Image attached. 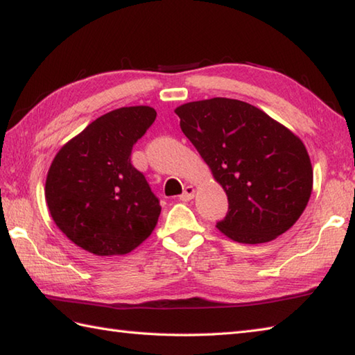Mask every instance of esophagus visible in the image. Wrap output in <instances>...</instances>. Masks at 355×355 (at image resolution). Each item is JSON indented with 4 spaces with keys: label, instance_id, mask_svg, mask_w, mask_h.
<instances>
[{
    "label": "esophagus",
    "instance_id": "esophagus-1",
    "mask_svg": "<svg viewBox=\"0 0 355 355\" xmlns=\"http://www.w3.org/2000/svg\"><path fill=\"white\" fill-rule=\"evenodd\" d=\"M195 198V189L191 187V185H187V187L184 189V193L181 195V201H190Z\"/></svg>",
    "mask_w": 355,
    "mask_h": 355
}]
</instances>
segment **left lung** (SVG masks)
I'll use <instances>...</instances> for the list:
<instances>
[{
	"label": "left lung",
	"instance_id": "obj_1",
	"mask_svg": "<svg viewBox=\"0 0 355 355\" xmlns=\"http://www.w3.org/2000/svg\"><path fill=\"white\" fill-rule=\"evenodd\" d=\"M174 112L226 191L227 215L216 223L226 237L266 243L300 220L313 187L312 164L300 137L239 99H202Z\"/></svg>",
	"mask_w": 355,
	"mask_h": 355
}]
</instances>
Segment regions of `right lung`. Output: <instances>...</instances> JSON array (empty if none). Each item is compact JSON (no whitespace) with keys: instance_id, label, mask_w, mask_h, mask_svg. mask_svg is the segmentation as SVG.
Returning <instances> with one entry per match:
<instances>
[{"instance_id":"1","label":"right lung","mask_w":355,"mask_h":355,"mask_svg":"<svg viewBox=\"0 0 355 355\" xmlns=\"http://www.w3.org/2000/svg\"><path fill=\"white\" fill-rule=\"evenodd\" d=\"M149 105L109 112L68 140L45 184L49 214L74 245L95 256H123L157 225L159 200L130 164L134 143L155 120Z\"/></svg>"}]
</instances>
